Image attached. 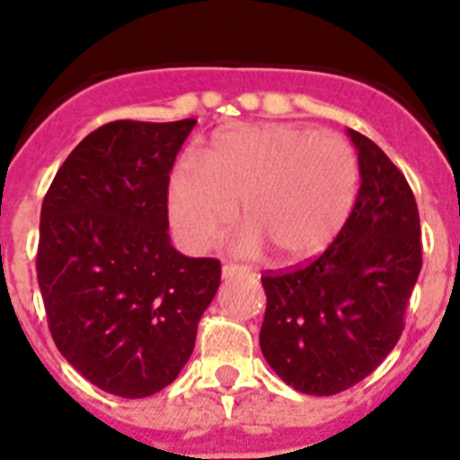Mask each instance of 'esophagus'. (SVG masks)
Masks as SVG:
<instances>
[{
    "label": "esophagus",
    "instance_id": "1",
    "mask_svg": "<svg viewBox=\"0 0 460 460\" xmlns=\"http://www.w3.org/2000/svg\"><path fill=\"white\" fill-rule=\"evenodd\" d=\"M240 272H245V268L235 266V263H225V266H222V277H225V279H231V277L240 275Z\"/></svg>",
    "mask_w": 460,
    "mask_h": 460
}]
</instances>
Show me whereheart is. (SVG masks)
I'll use <instances>...</instances> for the list:
<instances>
[{
    "label": "heart",
    "mask_w": 460,
    "mask_h": 460,
    "mask_svg": "<svg viewBox=\"0 0 460 460\" xmlns=\"http://www.w3.org/2000/svg\"><path fill=\"white\" fill-rule=\"evenodd\" d=\"M358 183V158L341 137L284 123L234 128L210 144L204 169L185 163L172 173L169 215L183 243L204 250L240 206V250L268 247L281 263H302L343 229Z\"/></svg>",
    "instance_id": "obj_1"
}]
</instances>
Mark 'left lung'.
Wrapping results in <instances>:
<instances>
[{
	"mask_svg": "<svg viewBox=\"0 0 460 460\" xmlns=\"http://www.w3.org/2000/svg\"><path fill=\"white\" fill-rule=\"evenodd\" d=\"M349 135L362 181L343 229L305 266L261 275L268 297L261 350L302 394H339L387 358L421 270L411 185L378 144L355 130Z\"/></svg>",
	"mask_w": 460,
	"mask_h": 460,
	"instance_id": "8db88e82",
	"label": "left lung"
}]
</instances>
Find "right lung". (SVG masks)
Listing matches in <instances>:
<instances>
[{
	"label": "right lung",
	"mask_w": 460,
	"mask_h": 460,
	"mask_svg": "<svg viewBox=\"0 0 460 460\" xmlns=\"http://www.w3.org/2000/svg\"><path fill=\"white\" fill-rule=\"evenodd\" d=\"M194 123H105L73 148L40 208L36 272L52 339L123 399L176 380L220 287V261L183 256L167 234L169 172Z\"/></svg>",
	"instance_id": "obj_1"
}]
</instances>
